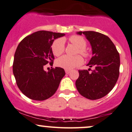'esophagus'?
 Segmentation results:
<instances>
[{
    "label": "esophagus",
    "instance_id": "esophagus-1",
    "mask_svg": "<svg viewBox=\"0 0 132 132\" xmlns=\"http://www.w3.org/2000/svg\"><path fill=\"white\" fill-rule=\"evenodd\" d=\"M65 73L67 74H69L70 73V70H65Z\"/></svg>",
    "mask_w": 132,
    "mask_h": 132
}]
</instances>
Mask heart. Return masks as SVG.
<instances>
[{
  "label": "heart",
  "instance_id": "obj_1",
  "mask_svg": "<svg viewBox=\"0 0 132 132\" xmlns=\"http://www.w3.org/2000/svg\"><path fill=\"white\" fill-rule=\"evenodd\" d=\"M69 41L78 48L77 53L81 54L85 57L89 56V52L85 49L86 46V41L83 37L77 35L71 36ZM52 53L55 56H59L63 53L65 49V43L63 39L58 38L54 40L51 46ZM83 62V59L80 55L74 57L63 55L56 60L57 65L66 70H71L80 66Z\"/></svg>",
  "mask_w": 132,
  "mask_h": 132
}]
</instances>
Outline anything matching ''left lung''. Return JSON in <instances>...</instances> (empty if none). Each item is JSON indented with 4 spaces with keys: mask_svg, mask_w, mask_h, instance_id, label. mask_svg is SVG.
Returning <instances> with one entry per match:
<instances>
[{
    "mask_svg": "<svg viewBox=\"0 0 132 132\" xmlns=\"http://www.w3.org/2000/svg\"><path fill=\"white\" fill-rule=\"evenodd\" d=\"M85 35L92 47L93 56L87 65L94 67L91 73L79 70L76 87L81 95L91 100H98L113 89L119 76L120 55L115 45L107 36L98 32L79 31Z\"/></svg>",
    "mask_w": 132,
    "mask_h": 132,
    "instance_id": "left-lung-1",
    "label": "left lung"
}]
</instances>
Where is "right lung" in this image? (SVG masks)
<instances>
[{"instance_id":"add662e5","label":"right lung","mask_w":132,"mask_h":132,"mask_svg":"<svg viewBox=\"0 0 132 132\" xmlns=\"http://www.w3.org/2000/svg\"><path fill=\"white\" fill-rule=\"evenodd\" d=\"M65 34L39 31L27 36L18 44L13 63V72L17 86L23 94L31 100L44 101L56 92L65 75L62 68L44 70L53 65L51 46L55 39Z\"/></svg>"}]
</instances>
